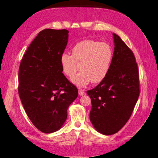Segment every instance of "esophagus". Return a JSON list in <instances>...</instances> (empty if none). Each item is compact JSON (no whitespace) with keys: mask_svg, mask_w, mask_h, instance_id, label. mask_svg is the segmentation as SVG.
Wrapping results in <instances>:
<instances>
[{"mask_svg":"<svg viewBox=\"0 0 158 158\" xmlns=\"http://www.w3.org/2000/svg\"><path fill=\"white\" fill-rule=\"evenodd\" d=\"M78 94L80 95H83L85 94V91L84 89H78Z\"/></svg>","mask_w":158,"mask_h":158,"instance_id":"34e87169","label":"esophagus"}]
</instances>
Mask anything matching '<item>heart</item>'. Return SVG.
I'll return each instance as SVG.
<instances>
[{"label": "heart", "instance_id": "b5f03b06", "mask_svg": "<svg viewBox=\"0 0 158 158\" xmlns=\"http://www.w3.org/2000/svg\"><path fill=\"white\" fill-rule=\"evenodd\" d=\"M113 59V49L107 43L84 40L73 49V55L64 52L60 62L63 73L73 76L80 69L82 70L71 79L79 87H85L91 82L98 83L107 75Z\"/></svg>", "mask_w": 158, "mask_h": 158}]
</instances>
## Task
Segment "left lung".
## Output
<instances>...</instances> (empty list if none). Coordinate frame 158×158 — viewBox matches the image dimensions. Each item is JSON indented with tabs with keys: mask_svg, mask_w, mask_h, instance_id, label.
Returning <instances> with one entry per match:
<instances>
[{
	"mask_svg": "<svg viewBox=\"0 0 158 158\" xmlns=\"http://www.w3.org/2000/svg\"><path fill=\"white\" fill-rule=\"evenodd\" d=\"M114 49L107 75L88 90L92 109L89 119L105 135L117 133L130 118L140 94L139 72L132 50L113 33Z\"/></svg>",
	"mask_w": 158,
	"mask_h": 158,
	"instance_id": "obj_1",
	"label": "left lung"
}]
</instances>
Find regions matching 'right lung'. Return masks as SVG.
<instances>
[{
  "label": "right lung",
  "instance_id": "right-lung-1",
  "mask_svg": "<svg viewBox=\"0 0 158 158\" xmlns=\"http://www.w3.org/2000/svg\"><path fill=\"white\" fill-rule=\"evenodd\" d=\"M69 31L45 29L28 47L18 71V94L27 117L44 133L60 129L67 109L78 97L77 88L63 73L60 59Z\"/></svg>",
  "mask_w": 158,
  "mask_h": 158
}]
</instances>
